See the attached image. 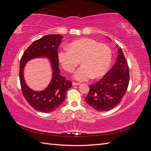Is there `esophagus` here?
Segmentation results:
<instances>
[{
  "label": "esophagus",
  "instance_id": "1",
  "mask_svg": "<svg viewBox=\"0 0 151 151\" xmlns=\"http://www.w3.org/2000/svg\"><path fill=\"white\" fill-rule=\"evenodd\" d=\"M80 84H81L80 83H75V82H73V83H72V85H73V86H79V85H80Z\"/></svg>",
  "mask_w": 151,
  "mask_h": 151
}]
</instances>
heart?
I'll use <instances>...</instances> for the list:
<instances>
[{"mask_svg":"<svg viewBox=\"0 0 151 151\" xmlns=\"http://www.w3.org/2000/svg\"><path fill=\"white\" fill-rule=\"evenodd\" d=\"M111 50L108 45L99 43L91 38L74 41L68 48L58 52V58L63 68L72 72L81 62L83 65L77 70L74 79L79 81L97 78L103 76L111 62Z\"/></svg>","mask_w":151,"mask_h":151,"instance_id":"obj_1","label":"heart"}]
</instances>
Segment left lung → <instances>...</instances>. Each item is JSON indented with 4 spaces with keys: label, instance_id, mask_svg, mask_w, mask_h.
<instances>
[{
    "label": "left lung",
    "instance_id": "obj_1",
    "mask_svg": "<svg viewBox=\"0 0 151 151\" xmlns=\"http://www.w3.org/2000/svg\"><path fill=\"white\" fill-rule=\"evenodd\" d=\"M129 79V67L120 48L116 62L111 70L95 84L90 85L89 92L85 98L86 103L96 111L110 110L122 101Z\"/></svg>",
    "mask_w": 151,
    "mask_h": 151
}]
</instances>
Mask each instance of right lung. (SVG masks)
<instances>
[{"instance_id": "obj_1", "label": "right lung", "mask_w": 151, "mask_h": 151, "mask_svg": "<svg viewBox=\"0 0 151 151\" xmlns=\"http://www.w3.org/2000/svg\"><path fill=\"white\" fill-rule=\"evenodd\" d=\"M63 36L48 35L35 41L26 50L21 58L19 79L21 91L24 98L35 109L43 113L53 111L64 101L67 91L72 87V82L60 74L58 67V47ZM47 57L52 67V78L47 88L43 91H35L26 85L23 71L26 62L33 58Z\"/></svg>"}]
</instances>
